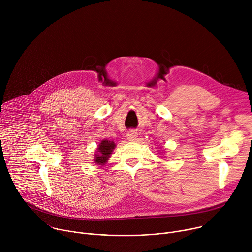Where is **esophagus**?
I'll return each instance as SVG.
<instances>
[{
  "mask_svg": "<svg viewBox=\"0 0 252 252\" xmlns=\"http://www.w3.org/2000/svg\"><path fill=\"white\" fill-rule=\"evenodd\" d=\"M126 138L129 140V141H135L136 138H137V132L135 130H129L127 131L126 133Z\"/></svg>",
  "mask_w": 252,
  "mask_h": 252,
  "instance_id": "obj_1",
  "label": "esophagus"
}]
</instances>
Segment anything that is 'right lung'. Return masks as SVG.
Returning <instances> with one entry per match:
<instances>
[{"label": "right lung", "instance_id": "1", "mask_svg": "<svg viewBox=\"0 0 252 252\" xmlns=\"http://www.w3.org/2000/svg\"><path fill=\"white\" fill-rule=\"evenodd\" d=\"M116 149V143L114 140H109V139H102L99 145L96 148V152L94 154V163L100 166H104L106 162L109 161V158H111V155L113 154L114 150Z\"/></svg>", "mask_w": 252, "mask_h": 252}]
</instances>
